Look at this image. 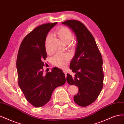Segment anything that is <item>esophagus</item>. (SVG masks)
Here are the masks:
<instances>
[{
	"instance_id": "34e87169",
	"label": "esophagus",
	"mask_w": 124,
	"mask_h": 124,
	"mask_svg": "<svg viewBox=\"0 0 124 124\" xmlns=\"http://www.w3.org/2000/svg\"><path fill=\"white\" fill-rule=\"evenodd\" d=\"M63 73H64L65 76V77H66H66H67V72H66V71L65 70H63Z\"/></svg>"
}]
</instances>
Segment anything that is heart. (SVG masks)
I'll return each instance as SVG.
<instances>
[{
  "instance_id": "obj_1",
  "label": "heart",
  "mask_w": 124,
  "mask_h": 124,
  "mask_svg": "<svg viewBox=\"0 0 124 124\" xmlns=\"http://www.w3.org/2000/svg\"><path fill=\"white\" fill-rule=\"evenodd\" d=\"M55 34L65 44H68L70 47H72L73 44L70 43L73 39V35L70 30L65 26H61L55 30ZM52 40V36L48 35L45 40V48L46 53H51L50 43ZM70 60V56L67 54H57L52 59L53 64L60 68H65Z\"/></svg>"
}]
</instances>
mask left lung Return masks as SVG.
<instances>
[{
  "label": "left lung",
  "instance_id": "left-lung-1",
  "mask_svg": "<svg viewBox=\"0 0 124 124\" xmlns=\"http://www.w3.org/2000/svg\"><path fill=\"white\" fill-rule=\"evenodd\" d=\"M62 23L72 29L78 42L76 54L70 65V69L76 75L73 78L68 73L66 80L78 88L74 96V102L87 107L97 99L103 87L102 56L94 38L82 22L72 20Z\"/></svg>",
  "mask_w": 124,
  "mask_h": 124
}]
</instances>
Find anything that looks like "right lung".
Returning a JSON list of instances; mask_svg holds the SVG:
<instances>
[{
  "instance_id": "add662e5",
  "label": "right lung",
  "mask_w": 124,
  "mask_h": 124,
  "mask_svg": "<svg viewBox=\"0 0 124 124\" xmlns=\"http://www.w3.org/2000/svg\"><path fill=\"white\" fill-rule=\"evenodd\" d=\"M57 23L44 24L36 27L24 38L18 52V84L26 99L36 108L47 103L54 89L66 82L65 74L57 67L46 74L43 73V61L47 57L45 40Z\"/></svg>"
}]
</instances>
